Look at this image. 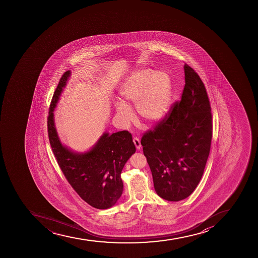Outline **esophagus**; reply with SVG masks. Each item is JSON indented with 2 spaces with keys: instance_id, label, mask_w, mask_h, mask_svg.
I'll list each match as a JSON object with an SVG mask.
<instances>
[{
  "instance_id": "esophagus-1",
  "label": "esophagus",
  "mask_w": 258,
  "mask_h": 258,
  "mask_svg": "<svg viewBox=\"0 0 258 258\" xmlns=\"http://www.w3.org/2000/svg\"><path fill=\"white\" fill-rule=\"evenodd\" d=\"M133 142H134V144H135V147H136L137 149H140V148H141V144H140V140H139V138H133Z\"/></svg>"
}]
</instances>
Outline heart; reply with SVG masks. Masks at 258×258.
<instances>
[{
    "instance_id": "obj_1",
    "label": "heart",
    "mask_w": 258,
    "mask_h": 258,
    "mask_svg": "<svg viewBox=\"0 0 258 258\" xmlns=\"http://www.w3.org/2000/svg\"><path fill=\"white\" fill-rule=\"evenodd\" d=\"M122 102L115 105V110L123 123L132 119L130 104H136V110L147 122H157L166 115L171 103V78L165 72L143 69L134 73L121 87Z\"/></svg>"
}]
</instances>
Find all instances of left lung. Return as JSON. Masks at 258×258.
Wrapping results in <instances>:
<instances>
[{
    "label": "left lung",
    "instance_id": "left-lung-1",
    "mask_svg": "<svg viewBox=\"0 0 258 258\" xmlns=\"http://www.w3.org/2000/svg\"><path fill=\"white\" fill-rule=\"evenodd\" d=\"M181 100L141 139L157 194L168 201L187 198L198 185L213 135L210 100L200 76L184 66Z\"/></svg>",
    "mask_w": 258,
    "mask_h": 258
}]
</instances>
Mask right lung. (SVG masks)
Returning a JSON list of instances; mask_svg holds the SVG:
<instances>
[{
	"mask_svg": "<svg viewBox=\"0 0 258 258\" xmlns=\"http://www.w3.org/2000/svg\"><path fill=\"white\" fill-rule=\"evenodd\" d=\"M69 76L70 71L62 74L51 100L48 139L57 164L73 189L88 205L105 210L115 205L122 195L121 171L136 148L127 130L111 135L105 133L87 153H73L62 146L55 128L53 110Z\"/></svg>",
	"mask_w": 258,
	"mask_h": 258,
	"instance_id": "add662e5",
	"label": "right lung"
}]
</instances>
